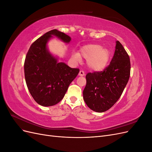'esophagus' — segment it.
Segmentation results:
<instances>
[{"label": "esophagus", "instance_id": "obj_1", "mask_svg": "<svg viewBox=\"0 0 152 152\" xmlns=\"http://www.w3.org/2000/svg\"><path fill=\"white\" fill-rule=\"evenodd\" d=\"M79 76H81V77H83L85 75V73L83 71H80L79 72Z\"/></svg>", "mask_w": 152, "mask_h": 152}]
</instances>
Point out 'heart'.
Segmentation results:
<instances>
[{
	"label": "heart",
	"instance_id": "obj_1",
	"mask_svg": "<svg viewBox=\"0 0 152 152\" xmlns=\"http://www.w3.org/2000/svg\"><path fill=\"white\" fill-rule=\"evenodd\" d=\"M111 54L110 50L102 45L89 44L80 48V54L73 53L72 56L77 62H80L82 58L87 59V66L91 70L101 72L108 66Z\"/></svg>",
	"mask_w": 152,
	"mask_h": 152
}]
</instances>
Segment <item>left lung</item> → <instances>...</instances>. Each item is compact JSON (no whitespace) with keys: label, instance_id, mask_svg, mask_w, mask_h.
I'll use <instances>...</instances> for the list:
<instances>
[{"label":"left lung","instance_id":"8db88e82","mask_svg":"<svg viewBox=\"0 0 152 152\" xmlns=\"http://www.w3.org/2000/svg\"><path fill=\"white\" fill-rule=\"evenodd\" d=\"M129 56L119 41L108 66L103 72L89 73L83 98L90 109L102 113L109 110L120 98L130 77Z\"/></svg>","mask_w":152,"mask_h":152}]
</instances>
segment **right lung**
<instances>
[{"instance_id": "add662e5", "label": "right lung", "mask_w": 152, "mask_h": 152, "mask_svg": "<svg viewBox=\"0 0 152 152\" xmlns=\"http://www.w3.org/2000/svg\"><path fill=\"white\" fill-rule=\"evenodd\" d=\"M53 37L66 44L71 40L70 36L61 31L50 30L31 45L24 64L27 87L35 102L43 107L60 102L79 72V69L58 62V58L49 51L48 43Z\"/></svg>"}]
</instances>
